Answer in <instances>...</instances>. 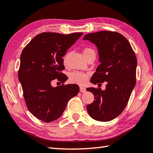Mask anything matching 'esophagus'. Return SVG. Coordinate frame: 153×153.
Instances as JSON below:
<instances>
[{
	"label": "esophagus",
	"mask_w": 153,
	"mask_h": 153,
	"mask_svg": "<svg viewBox=\"0 0 153 153\" xmlns=\"http://www.w3.org/2000/svg\"><path fill=\"white\" fill-rule=\"evenodd\" d=\"M79 91H80V92L84 93L86 91V89L84 87H82V86H81V87H79Z\"/></svg>",
	"instance_id": "1"
}]
</instances>
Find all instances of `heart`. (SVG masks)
Masks as SVG:
<instances>
[{
	"mask_svg": "<svg viewBox=\"0 0 153 153\" xmlns=\"http://www.w3.org/2000/svg\"><path fill=\"white\" fill-rule=\"evenodd\" d=\"M83 53H84V55L85 57L91 53H95V51H94L91 48H86L84 49ZM69 55H70V52L68 51L66 53V54L64 55V57H63V63H64V65L67 64ZM88 76H89V73H88V72L74 71V72H71V73L69 74V80H70L71 82L76 83V84H85V82L87 81Z\"/></svg>",
	"mask_w": 153,
	"mask_h": 153,
	"instance_id": "b5f03b06",
	"label": "heart"
}]
</instances>
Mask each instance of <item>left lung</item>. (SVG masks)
<instances>
[{
	"mask_svg": "<svg viewBox=\"0 0 153 153\" xmlns=\"http://www.w3.org/2000/svg\"><path fill=\"white\" fill-rule=\"evenodd\" d=\"M96 45L100 62L90 82H107L105 90L88 88L94 96L87 110L94 120L108 122L123 112L136 85L137 59L128 41L117 32L103 30L84 37Z\"/></svg>",
	"mask_w": 153,
	"mask_h": 153,
	"instance_id": "1",
	"label": "left lung"
}]
</instances>
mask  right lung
<instances>
[{"mask_svg": "<svg viewBox=\"0 0 153 153\" xmlns=\"http://www.w3.org/2000/svg\"><path fill=\"white\" fill-rule=\"evenodd\" d=\"M82 35L42 33L35 36L22 51L19 80L27 108L39 120L45 123L57 120L69 100L78 94L77 85H63L68 77L62 72L65 69L62 57ZM55 79L63 84L52 87L51 82Z\"/></svg>", "mask_w": 153, "mask_h": 153, "instance_id": "right-lung-1", "label": "right lung"}]
</instances>
